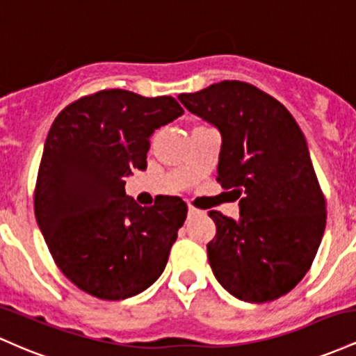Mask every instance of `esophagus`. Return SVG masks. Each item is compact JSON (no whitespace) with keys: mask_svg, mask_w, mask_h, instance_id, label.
Masks as SVG:
<instances>
[{"mask_svg":"<svg viewBox=\"0 0 356 356\" xmlns=\"http://www.w3.org/2000/svg\"><path fill=\"white\" fill-rule=\"evenodd\" d=\"M197 213H200V210L195 209V207L188 205V215H197Z\"/></svg>","mask_w":356,"mask_h":356,"instance_id":"34e87169","label":"esophagus"}]
</instances>
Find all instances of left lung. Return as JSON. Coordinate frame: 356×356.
I'll return each instance as SVG.
<instances>
[{
  "label": "left lung",
  "mask_w": 356,
  "mask_h": 356,
  "mask_svg": "<svg viewBox=\"0 0 356 356\" xmlns=\"http://www.w3.org/2000/svg\"><path fill=\"white\" fill-rule=\"evenodd\" d=\"M178 99L222 134L217 181L241 198V220L211 210L207 245L232 296L267 302L305 277L326 227V200L302 131L289 111L252 83L223 81Z\"/></svg>",
  "instance_id": "8db88e82"
}]
</instances>
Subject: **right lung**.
I'll return each instance as SVG.
<instances>
[{"mask_svg": "<svg viewBox=\"0 0 356 356\" xmlns=\"http://www.w3.org/2000/svg\"><path fill=\"white\" fill-rule=\"evenodd\" d=\"M183 114L171 95L99 90L55 118L35 185V217L55 264L90 296L119 301L165 270L188 207L166 197L139 207L124 191L146 170L154 129Z\"/></svg>", "mask_w": 356, "mask_h": 356, "instance_id": "obj_1", "label": "right lung"}]
</instances>
